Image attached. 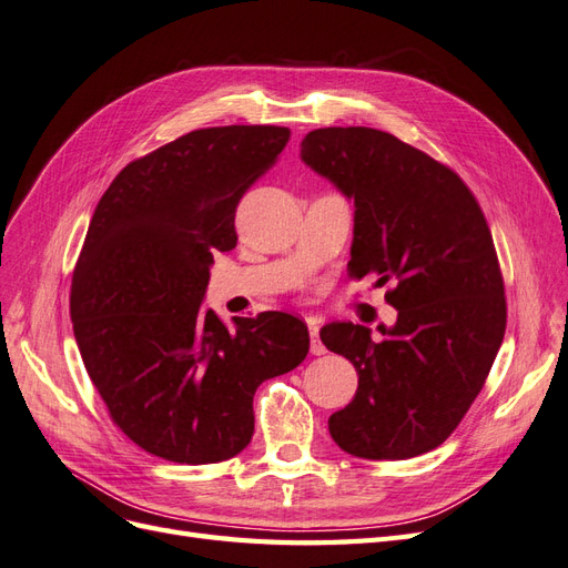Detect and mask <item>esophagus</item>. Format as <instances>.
Listing matches in <instances>:
<instances>
[{
	"instance_id": "esophagus-1",
	"label": "esophagus",
	"mask_w": 568,
	"mask_h": 568,
	"mask_svg": "<svg viewBox=\"0 0 568 568\" xmlns=\"http://www.w3.org/2000/svg\"><path fill=\"white\" fill-rule=\"evenodd\" d=\"M307 329H311V353L313 355H322L326 348L322 346L320 341V320L317 317H307Z\"/></svg>"
}]
</instances>
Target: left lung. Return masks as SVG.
I'll list each match as a JSON object with an SVG mask.
<instances>
[{"label":"left lung","mask_w":568,"mask_h":568,"mask_svg":"<svg viewBox=\"0 0 568 568\" xmlns=\"http://www.w3.org/2000/svg\"><path fill=\"white\" fill-rule=\"evenodd\" d=\"M301 161L353 205V277L395 284L393 326L329 322L320 338L357 369L355 398L329 417L341 450L409 459L448 438L503 346L505 284L488 222L450 168L374 128H320Z\"/></svg>","instance_id":"left-lung-1"}]
</instances>
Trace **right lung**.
<instances>
[{"label":"right lung","mask_w":568,"mask_h":568,"mask_svg":"<svg viewBox=\"0 0 568 568\" xmlns=\"http://www.w3.org/2000/svg\"><path fill=\"white\" fill-rule=\"evenodd\" d=\"M288 128L182 134L132 161L101 196L71 286L78 348L111 419L146 453L222 462L253 436V395L298 367L311 336L288 313H203L215 251L236 246L234 213L277 161Z\"/></svg>","instance_id":"obj_1"}]
</instances>
